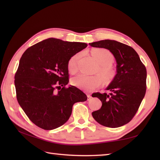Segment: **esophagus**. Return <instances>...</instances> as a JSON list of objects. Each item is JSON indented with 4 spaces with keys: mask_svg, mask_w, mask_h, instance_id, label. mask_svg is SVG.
Wrapping results in <instances>:
<instances>
[{
    "mask_svg": "<svg viewBox=\"0 0 160 160\" xmlns=\"http://www.w3.org/2000/svg\"><path fill=\"white\" fill-rule=\"evenodd\" d=\"M87 98H88V100H90L92 97H91V94L87 93Z\"/></svg>",
    "mask_w": 160,
    "mask_h": 160,
    "instance_id": "34e87169",
    "label": "esophagus"
}]
</instances>
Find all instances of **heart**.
<instances>
[{
    "label": "heart",
    "mask_w": 160,
    "mask_h": 160,
    "mask_svg": "<svg viewBox=\"0 0 160 160\" xmlns=\"http://www.w3.org/2000/svg\"><path fill=\"white\" fill-rule=\"evenodd\" d=\"M94 58L100 65L98 72L103 78L106 82H109L115 76V70L112 66L113 62V56L109 51L105 49H96L92 51ZM80 53H76L71 56L67 62V69L71 73H75L78 71V63L80 58ZM99 75L87 76L80 74L71 80L73 85L86 91H91L100 87L102 84V78Z\"/></svg>",
    "instance_id": "b5f03b06"
}]
</instances>
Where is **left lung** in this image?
I'll return each mask as SVG.
<instances>
[{
  "label": "left lung",
  "instance_id": "8db88e82",
  "mask_svg": "<svg viewBox=\"0 0 160 160\" xmlns=\"http://www.w3.org/2000/svg\"><path fill=\"white\" fill-rule=\"evenodd\" d=\"M93 47L107 49L117 62V74L107 90L92 94L102 105L92 115L98 123L117 128L128 123L136 114L147 90V69L131 47L115 40H103L90 43Z\"/></svg>",
  "mask_w": 160,
  "mask_h": 160
}]
</instances>
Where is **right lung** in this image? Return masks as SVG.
I'll use <instances>...</instances> for the list:
<instances>
[{
    "instance_id": "right-lung-1",
    "label": "right lung",
    "mask_w": 160,
    "mask_h": 160,
    "mask_svg": "<svg viewBox=\"0 0 160 160\" xmlns=\"http://www.w3.org/2000/svg\"><path fill=\"white\" fill-rule=\"evenodd\" d=\"M87 46L51 38L23 53L14 76L16 98L37 127L45 130L60 127L69 120L73 104L87 100L77 87H66L68 60Z\"/></svg>"
}]
</instances>
